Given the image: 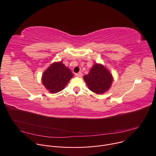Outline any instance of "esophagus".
Instances as JSON below:
<instances>
[{
    "label": "esophagus",
    "mask_w": 156,
    "mask_h": 156,
    "mask_svg": "<svg viewBox=\"0 0 156 156\" xmlns=\"http://www.w3.org/2000/svg\"><path fill=\"white\" fill-rule=\"evenodd\" d=\"M76 76L78 77H80L82 76V74L81 72H79V73H77V74H76Z\"/></svg>",
    "instance_id": "34e87169"
}]
</instances>
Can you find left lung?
Returning a JSON list of instances; mask_svg holds the SVG:
<instances>
[{"label": "left lung", "mask_w": 156, "mask_h": 156, "mask_svg": "<svg viewBox=\"0 0 156 156\" xmlns=\"http://www.w3.org/2000/svg\"><path fill=\"white\" fill-rule=\"evenodd\" d=\"M84 80L90 90L96 94H102L111 87L113 77L104 66L96 63L89 74L84 76Z\"/></svg>", "instance_id": "8db88e82"}]
</instances>
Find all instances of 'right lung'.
Here are the masks:
<instances>
[{"label": "right lung", "mask_w": 156, "mask_h": 156, "mask_svg": "<svg viewBox=\"0 0 156 156\" xmlns=\"http://www.w3.org/2000/svg\"><path fill=\"white\" fill-rule=\"evenodd\" d=\"M73 77L72 72L62 62L53 63L43 73L42 82L51 93L63 90Z\"/></svg>", "instance_id": "right-lung-1"}]
</instances>
